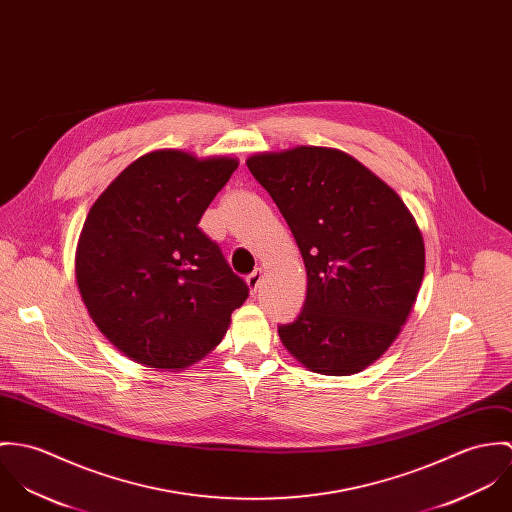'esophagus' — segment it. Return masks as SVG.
Instances as JSON below:
<instances>
[{
	"label": "esophagus",
	"instance_id": "obj_1",
	"mask_svg": "<svg viewBox=\"0 0 512 512\" xmlns=\"http://www.w3.org/2000/svg\"><path fill=\"white\" fill-rule=\"evenodd\" d=\"M261 281H263V271H261V269H255V271L247 277V286H249V292H251V294L257 292Z\"/></svg>",
	"mask_w": 512,
	"mask_h": 512
}]
</instances>
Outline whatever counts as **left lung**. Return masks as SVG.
I'll return each mask as SVG.
<instances>
[{
	"label": "left lung",
	"mask_w": 512,
	"mask_h": 512,
	"mask_svg": "<svg viewBox=\"0 0 512 512\" xmlns=\"http://www.w3.org/2000/svg\"><path fill=\"white\" fill-rule=\"evenodd\" d=\"M302 253L308 290L279 328L306 369L345 377L397 340L424 279L420 228L397 192L334 147L298 145L247 157Z\"/></svg>",
	"instance_id": "left-lung-1"
}]
</instances>
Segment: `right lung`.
Wrapping results in <instances>:
<instances>
[{"instance_id":"1","label":"right lung","mask_w":512,"mask_h":512,"mask_svg":"<svg viewBox=\"0 0 512 512\" xmlns=\"http://www.w3.org/2000/svg\"><path fill=\"white\" fill-rule=\"evenodd\" d=\"M237 157L155 149L115 176L80 231L82 302L131 361L184 371L220 345L249 288L198 222Z\"/></svg>"}]
</instances>
